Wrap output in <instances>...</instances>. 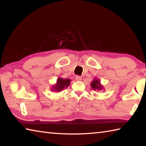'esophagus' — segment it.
<instances>
[{"label": "esophagus", "instance_id": "34e87169", "mask_svg": "<svg viewBox=\"0 0 146 146\" xmlns=\"http://www.w3.org/2000/svg\"><path fill=\"white\" fill-rule=\"evenodd\" d=\"M75 79H76V80H77V81H80L81 80H82V77H81L80 76H76Z\"/></svg>", "mask_w": 146, "mask_h": 146}]
</instances>
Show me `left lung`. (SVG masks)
I'll use <instances>...</instances> for the list:
<instances>
[{"instance_id": "1", "label": "left lung", "mask_w": 146, "mask_h": 146, "mask_svg": "<svg viewBox=\"0 0 146 146\" xmlns=\"http://www.w3.org/2000/svg\"><path fill=\"white\" fill-rule=\"evenodd\" d=\"M91 87L93 90H96V91L104 90V86L100 84V80H98V78H94L93 80L91 81Z\"/></svg>"}]
</instances>
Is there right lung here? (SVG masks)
Segmentation results:
<instances>
[{"label":"right lung","instance_id":"right-lung-1","mask_svg":"<svg viewBox=\"0 0 146 146\" xmlns=\"http://www.w3.org/2000/svg\"><path fill=\"white\" fill-rule=\"evenodd\" d=\"M71 80L69 78H63L58 77L56 80V82L55 85L51 88V90L55 92H60L64 89L67 88L70 86Z\"/></svg>","mask_w":146,"mask_h":146}]
</instances>
